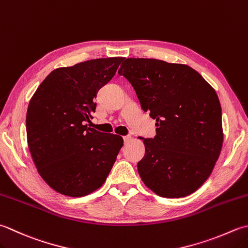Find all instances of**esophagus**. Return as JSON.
<instances>
[{"label":"esophagus","mask_w":248,"mask_h":248,"mask_svg":"<svg viewBox=\"0 0 248 248\" xmlns=\"http://www.w3.org/2000/svg\"><path fill=\"white\" fill-rule=\"evenodd\" d=\"M124 143L130 142V140H131V137H130V135H125V137H124Z\"/></svg>","instance_id":"1"}]
</instances>
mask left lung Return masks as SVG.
Wrapping results in <instances>:
<instances>
[{
	"label": "left lung",
	"mask_w": 248,
	"mask_h": 248,
	"mask_svg": "<svg viewBox=\"0 0 248 248\" xmlns=\"http://www.w3.org/2000/svg\"><path fill=\"white\" fill-rule=\"evenodd\" d=\"M140 108L156 119V137L144 139L138 163L143 183L163 198L195 192L211 175L222 140L221 106L215 90L192 67L129 58L120 65Z\"/></svg>",
	"instance_id": "8db88e82"
}]
</instances>
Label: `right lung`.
Instances as JSON below:
<instances>
[{
    "mask_svg": "<svg viewBox=\"0 0 248 248\" xmlns=\"http://www.w3.org/2000/svg\"><path fill=\"white\" fill-rule=\"evenodd\" d=\"M123 57L88 60L52 71L27 111V138L34 164L53 190L84 197L106 181L124 140L87 127L96 93L113 78Z\"/></svg>",
    "mask_w": 248,
    "mask_h": 248,
    "instance_id": "add662e5",
    "label": "right lung"
}]
</instances>
